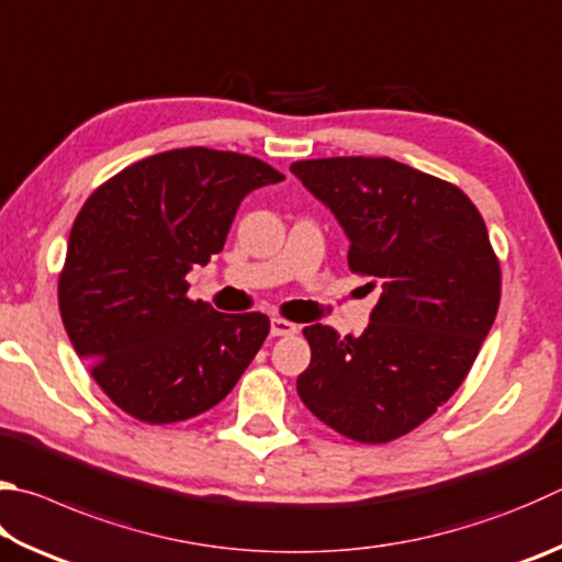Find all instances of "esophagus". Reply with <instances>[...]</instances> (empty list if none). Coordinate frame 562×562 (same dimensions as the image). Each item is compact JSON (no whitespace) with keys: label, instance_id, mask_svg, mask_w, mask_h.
Here are the masks:
<instances>
[{"label":"esophagus","instance_id":"1","mask_svg":"<svg viewBox=\"0 0 562 562\" xmlns=\"http://www.w3.org/2000/svg\"><path fill=\"white\" fill-rule=\"evenodd\" d=\"M294 331H297V324L282 319V316H272V319H270V334L272 336H290Z\"/></svg>","mask_w":562,"mask_h":562}]
</instances>
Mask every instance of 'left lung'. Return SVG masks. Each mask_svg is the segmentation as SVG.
<instances>
[{
	"instance_id": "obj_1",
	"label": "left lung",
	"mask_w": 562,
	"mask_h": 562,
	"mask_svg": "<svg viewBox=\"0 0 562 562\" xmlns=\"http://www.w3.org/2000/svg\"><path fill=\"white\" fill-rule=\"evenodd\" d=\"M290 171L349 238V268L381 288L361 336L304 326L302 403L331 430L383 445L452 397L502 300L482 213L454 183L387 157L294 161Z\"/></svg>"
}]
</instances>
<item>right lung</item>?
<instances>
[{"label": "right lung", "mask_w": 562, "mask_h": 562, "mask_svg": "<svg viewBox=\"0 0 562 562\" xmlns=\"http://www.w3.org/2000/svg\"><path fill=\"white\" fill-rule=\"evenodd\" d=\"M282 179L238 151L183 147L135 161L90 193L70 228L58 307L76 353L120 411L181 423L238 383L270 319L189 300L187 272L223 250L252 189Z\"/></svg>", "instance_id": "add662e5"}]
</instances>
